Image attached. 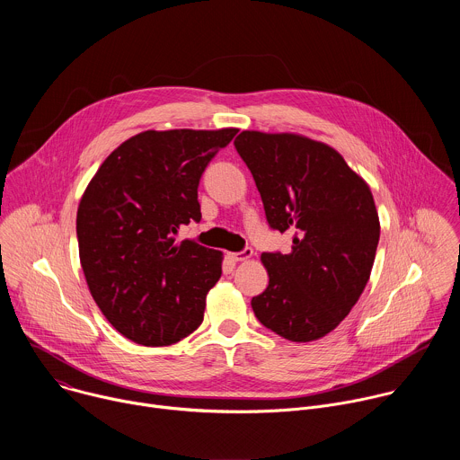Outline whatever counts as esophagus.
Here are the masks:
<instances>
[{
    "label": "esophagus",
    "instance_id": "obj_1",
    "mask_svg": "<svg viewBox=\"0 0 460 460\" xmlns=\"http://www.w3.org/2000/svg\"><path fill=\"white\" fill-rule=\"evenodd\" d=\"M251 256H252V249H251V247H245V249H242L240 252H229V258L234 260V261H245V260H249Z\"/></svg>",
    "mask_w": 460,
    "mask_h": 460
}]
</instances>
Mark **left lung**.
Masks as SVG:
<instances>
[{
    "instance_id": "8db88e82",
    "label": "left lung",
    "mask_w": 460,
    "mask_h": 460,
    "mask_svg": "<svg viewBox=\"0 0 460 460\" xmlns=\"http://www.w3.org/2000/svg\"><path fill=\"white\" fill-rule=\"evenodd\" d=\"M271 229L293 231L291 252H261L270 275L251 307L293 342L325 337L360 298L380 224L367 183L330 146L298 135L242 130L234 140Z\"/></svg>"
}]
</instances>
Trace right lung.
<instances>
[{"label": "right lung", "mask_w": 460, "mask_h": 460, "mask_svg": "<svg viewBox=\"0 0 460 460\" xmlns=\"http://www.w3.org/2000/svg\"><path fill=\"white\" fill-rule=\"evenodd\" d=\"M236 133L146 130L114 149L87 185L76 217L82 270L125 339L169 346L202 323L222 251L176 234L200 222V178Z\"/></svg>", "instance_id": "add662e5"}]
</instances>
